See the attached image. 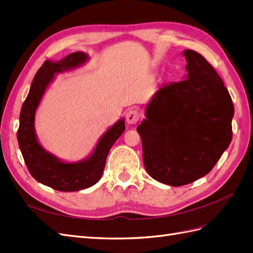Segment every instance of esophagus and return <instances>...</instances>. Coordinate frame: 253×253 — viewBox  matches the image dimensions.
Listing matches in <instances>:
<instances>
[{
	"instance_id": "obj_1",
	"label": "esophagus",
	"mask_w": 253,
	"mask_h": 253,
	"mask_svg": "<svg viewBox=\"0 0 253 253\" xmlns=\"http://www.w3.org/2000/svg\"><path fill=\"white\" fill-rule=\"evenodd\" d=\"M140 118L139 112L137 110H129L126 115V120L128 125H135Z\"/></svg>"
}]
</instances>
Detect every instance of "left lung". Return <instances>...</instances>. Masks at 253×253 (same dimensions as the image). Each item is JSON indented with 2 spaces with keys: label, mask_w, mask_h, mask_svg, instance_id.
<instances>
[{
  "label": "left lung",
  "mask_w": 253,
  "mask_h": 253,
  "mask_svg": "<svg viewBox=\"0 0 253 253\" xmlns=\"http://www.w3.org/2000/svg\"><path fill=\"white\" fill-rule=\"evenodd\" d=\"M183 56L187 78L164 84L137 126L145 170L172 187L208 174L232 139L234 106L223 80L201 53Z\"/></svg>",
  "instance_id": "1"
}]
</instances>
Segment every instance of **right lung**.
<instances>
[{
  "instance_id": "add662e5",
  "label": "right lung",
  "mask_w": 253,
  "mask_h": 253,
  "mask_svg": "<svg viewBox=\"0 0 253 253\" xmlns=\"http://www.w3.org/2000/svg\"><path fill=\"white\" fill-rule=\"evenodd\" d=\"M87 55L76 51L58 62L46 60L35 75L29 93L22 105L17 132L19 147L28 171L43 185L62 192H73L94 186L101 178L105 160L112 145L126 129L125 119L110 127L97 143L87 159L78 163H63L45 151L35 133V114L42 96L55 75L73 70L87 60Z\"/></svg>"
}]
</instances>
